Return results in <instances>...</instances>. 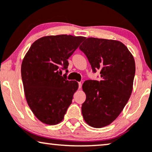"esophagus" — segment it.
I'll list each match as a JSON object with an SVG mask.
<instances>
[{"label": "esophagus", "instance_id": "1", "mask_svg": "<svg viewBox=\"0 0 152 152\" xmlns=\"http://www.w3.org/2000/svg\"><path fill=\"white\" fill-rule=\"evenodd\" d=\"M81 87H82V83H78V88L80 89V88H81Z\"/></svg>", "mask_w": 152, "mask_h": 152}]
</instances>
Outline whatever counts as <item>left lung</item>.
<instances>
[{"mask_svg":"<svg viewBox=\"0 0 152 152\" xmlns=\"http://www.w3.org/2000/svg\"><path fill=\"white\" fill-rule=\"evenodd\" d=\"M93 73L100 71L102 80L83 84L86 99L82 104L83 118L90 126L102 128L112 123L128 102L135 73L134 58L122 42L89 37L80 46Z\"/></svg>","mask_w":152,"mask_h":152,"instance_id":"obj_1","label":"left lung"}]
</instances>
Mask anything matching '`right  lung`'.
<instances>
[{
  "mask_svg": "<svg viewBox=\"0 0 152 152\" xmlns=\"http://www.w3.org/2000/svg\"><path fill=\"white\" fill-rule=\"evenodd\" d=\"M86 39L59 35L46 36L32 44L21 64V78L26 101L38 120L55 125L63 120L78 88L75 80L61 76L67 72V59Z\"/></svg>",
  "mask_w": 152,
  "mask_h": 152,
  "instance_id": "add662e5",
  "label": "right lung"
}]
</instances>
